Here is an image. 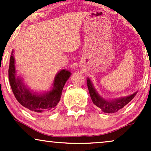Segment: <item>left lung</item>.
Listing matches in <instances>:
<instances>
[{
  "mask_svg": "<svg viewBox=\"0 0 151 151\" xmlns=\"http://www.w3.org/2000/svg\"><path fill=\"white\" fill-rule=\"evenodd\" d=\"M87 82V86L89 91L91 98L93 104L99 107L103 112L107 113H113L117 112L119 109H122L124 106H126L128 103H129L133 100V98L135 96L137 92L134 93L131 96L123 97V98L115 99L113 100H106L102 98L98 93L96 91V88H94L91 81L89 78H87L86 80Z\"/></svg>",
  "mask_w": 151,
  "mask_h": 151,
  "instance_id": "left-lung-1",
  "label": "left lung"
}]
</instances>
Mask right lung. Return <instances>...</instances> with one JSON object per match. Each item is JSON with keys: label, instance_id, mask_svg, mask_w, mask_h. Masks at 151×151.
Segmentation results:
<instances>
[{"label": "right lung", "instance_id": "obj_1", "mask_svg": "<svg viewBox=\"0 0 151 151\" xmlns=\"http://www.w3.org/2000/svg\"><path fill=\"white\" fill-rule=\"evenodd\" d=\"M14 51L10 57L9 80L12 90L16 100L22 106L36 113H49L54 111L60 100L63 87L71 76V72L63 69L56 74L50 91L42 94L34 93L24 85L21 78L16 75Z\"/></svg>", "mask_w": 151, "mask_h": 151}]
</instances>
